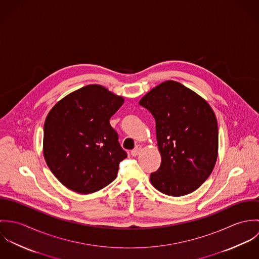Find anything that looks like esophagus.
<instances>
[{
    "label": "esophagus",
    "instance_id": "esophagus-1",
    "mask_svg": "<svg viewBox=\"0 0 259 259\" xmlns=\"http://www.w3.org/2000/svg\"><path fill=\"white\" fill-rule=\"evenodd\" d=\"M141 150H142V146H140V145H138L136 148H134L133 150H132V155L133 156H137V155H139L140 154V152H141Z\"/></svg>",
    "mask_w": 259,
    "mask_h": 259
}]
</instances>
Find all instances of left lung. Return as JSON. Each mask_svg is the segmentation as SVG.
<instances>
[{"label": "left lung", "mask_w": 259, "mask_h": 259, "mask_svg": "<svg viewBox=\"0 0 259 259\" xmlns=\"http://www.w3.org/2000/svg\"><path fill=\"white\" fill-rule=\"evenodd\" d=\"M140 105L155 119L159 168L150 183L160 192L183 196L196 190L212 172L219 155L214 111L195 92L179 81H163L146 94Z\"/></svg>", "instance_id": "8db88e82"}]
</instances>
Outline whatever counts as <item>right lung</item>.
Wrapping results in <instances>:
<instances>
[{
    "label": "right lung",
    "instance_id": "right-lung-1",
    "mask_svg": "<svg viewBox=\"0 0 259 259\" xmlns=\"http://www.w3.org/2000/svg\"><path fill=\"white\" fill-rule=\"evenodd\" d=\"M123 103L122 97L95 83L69 94L49 111L42 153L61 184L88 194L114 181L126 152L110 118Z\"/></svg>",
    "mask_w": 259,
    "mask_h": 259
}]
</instances>
